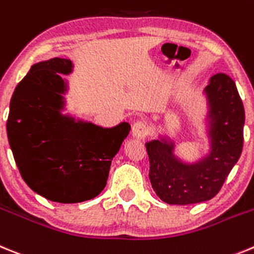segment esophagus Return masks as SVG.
<instances>
[{
  "label": "esophagus",
  "instance_id": "obj_1",
  "mask_svg": "<svg viewBox=\"0 0 254 254\" xmlns=\"http://www.w3.org/2000/svg\"><path fill=\"white\" fill-rule=\"evenodd\" d=\"M131 132H132V136H135V138H138V139L147 138L150 132L149 125H148L145 122H141V120H139V122L134 123Z\"/></svg>",
  "mask_w": 254,
  "mask_h": 254
}]
</instances>
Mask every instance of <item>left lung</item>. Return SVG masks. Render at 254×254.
<instances>
[{"mask_svg": "<svg viewBox=\"0 0 254 254\" xmlns=\"http://www.w3.org/2000/svg\"><path fill=\"white\" fill-rule=\"evenodd\" d=\"M210 107L211 152L193 164L182 163L173 154V143H145L149 180L154 192L170 205L197 204L220 191L243 149L244 107L234 81L216 73L205 88Z\"/></svg>", "mask_w": 254, "mask_h": 254, "instance_id": "8db88e82", "label": "left lung"}]
</instances>
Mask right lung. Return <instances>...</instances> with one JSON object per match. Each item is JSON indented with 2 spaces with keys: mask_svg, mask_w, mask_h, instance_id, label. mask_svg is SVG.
Returning a JSON list of instances; mask_svg holds the SVG:
<instances>
[{
  "mask_svg": "<svg viewBox=\"0 0 254 254\" xmlns=\"http://www.w3.org/2000/svg\"><path fill=\"white\" fill-rule=\"evenodd\" d=\"M72 62L36 63L16 86L10 102L7 136L16 166L33 191L50 201L91 200L106 186L111 161L130 131L122 123L101 127L61 114Z\"/></svg>",
  "mask_w": 254,
  "mask_h": 254,
  "instance_id": "right-lung-1",
  "label": "right lung"
}]
</instances>
